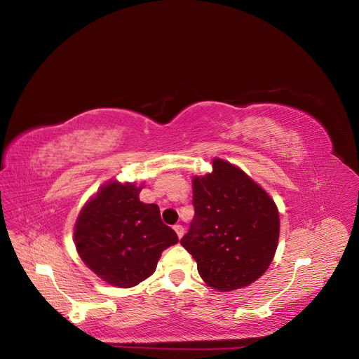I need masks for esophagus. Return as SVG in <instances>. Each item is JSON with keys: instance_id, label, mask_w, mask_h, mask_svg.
<instances>
[{"instance_id": "34e87169", "label": "esophagus", "mask_w": 359, "mask_h": 359, "mask_svg": "<svg viewBox=\"0 0 359 359\" xmlns=\"http://www.w3.org/2000/svg\"><path fill=\"white\" fill-rule=\"evenodd\" d=\"M174 230L177 231V234H178V238H180V239L184 236V227H182L181 224H175V226H174Z\"/></svg>"}]
</instances>
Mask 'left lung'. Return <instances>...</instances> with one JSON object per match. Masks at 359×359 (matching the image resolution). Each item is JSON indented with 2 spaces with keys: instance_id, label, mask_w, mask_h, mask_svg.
I'll return each instance as SVG.
<instances>
[{
  "instance_id": "1",
  "label": "left lung",
  "mask_w": 359,
  "mask_h": 359,
  "mask_svg": "<svg viewBox=\"0 0 359 359\" xmlns=\"http://www.w3.org/2000/svg\"><path fill=\"white\" fill-rule=\"evenodd\" d=\"M194 218L181 239L209 287L231 291L262 276L278 248L275 202L243 170L215 158L193 180Z\"/></svg>"
}]
</instances>
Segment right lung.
I'll return each mask as SVG.
<instances>
[{
    "label": "right lung",
    "instance_id": "1",
    "mask_svg": "<svg viewBox=\"0 0 359 359\" xmlns=\"http://www.w3.org/2000/svg\"><path fill=\"white\" fill-rule=\"evenodd\" d=\"M135 184L104 185L74 229L83 262L105 282L130 288L150 278L162 252L178 242L156 203H142Z\"/></svg>",
    "mask_w": 359,
    "mask_h": 359
}]
</instances>
